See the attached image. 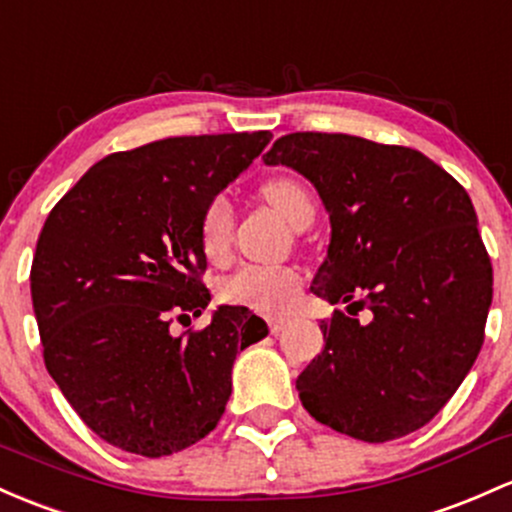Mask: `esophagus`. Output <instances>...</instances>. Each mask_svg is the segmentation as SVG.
<instances>
[{"instance_id":"34e87169","label":"esophagus","mask_w":512,"mask_h":512,"mask_svg":"<svg viewBox=\"0 0 512 512\" xmlns=\"http://www.w3.org/2000/svg\"><path fill=\"white\" fill-rule=\"evenodd\" d=\"M267 323H269V333L272 335L282 333V330L286 328V318H269Z\"/></svg>"}]
</instances>
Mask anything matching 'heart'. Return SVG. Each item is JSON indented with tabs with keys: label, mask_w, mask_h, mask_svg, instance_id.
Listing matches in <instances>:
<instances>
[{
	"label": "heart",
	"mask_w": 512,
	"mask_h": 512,
	"mask_svg": "<svg viewBox=\"0 0 512 512\" xmlns=\"http://www.w3.org/2000/svg\"><path fill=\"white\" fill-rule=\"evenodd\" d=\"M262 194L291 226L316 213L311 189L294 177H274L262 187ZM233 204L218 194L206 204L199 223V243L211 262H223L233 245ZM301 291V274L294 267L243 265L218 284V296L230 306H245L260 313H282Z\"/></svg>",
	"instance_id": "1"
}]
</instances>
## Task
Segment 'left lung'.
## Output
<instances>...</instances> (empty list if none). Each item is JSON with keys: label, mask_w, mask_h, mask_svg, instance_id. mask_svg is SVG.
Instances as JSON below:
<instances>
[{"label": "left lung", "mask_w": 512, "mask_h": 512, "mask_svg": "<svg viewBox=\"0 0 512 512\" xmlns=\"http://www.w3.org/2000/svg\"><path fill=\"white\" fill-rule=\"evenodd\" d=\"M265 162L303 174L330 213L313 294L372 311L320 323L323 352L296 379L303 408L364 442L423 428L484 345L493 269L469 194L418 150L345 133H289Z\"/></svg>", "instance_id": "obj_1"}]
</instances>
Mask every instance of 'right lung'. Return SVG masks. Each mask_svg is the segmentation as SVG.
I'll return each mask as SVG.
<instances>
[{
  "mask_svg": "<svg viewBox=\"0 0 512 512\" xmlns=\"http://www.w3.org/2000/svg\"><path fill=\"white\" fill-rule=\"evenodd\" d=\"M269 131L179 136L99 160L38 235L31 299L48 374L104 442L167 457L206 437L230 398L235 355L267 335L245 306L172 335L211 294L206 204L265 150Z\"/></svg>",
  "mask_w": 512,
  "mask_h": 512,
  "instance_id": "1",
  "label": "right lung"
}]
</instances>
